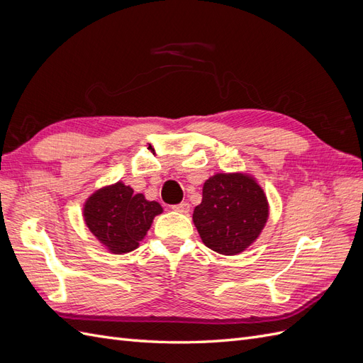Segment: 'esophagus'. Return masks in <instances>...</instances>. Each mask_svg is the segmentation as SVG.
I'll list each match as a JSON object with an SVG mask.
<instances>
[{"label": "esophagus", "mask_w": 363, "mask_h": 363, "mask_svg": "<svg viewBox=\"0 0 363 363\" xmlns=\"http://www.w3.org/2000/svg\"><path fill=\"white\" fill-rule=\"evenodd\" d=\"M172 208L175 212H180V213H189V211H191V204L188 203V201H183V203H180V204H175V206H172Z\"/></svg>", "instance_id": "1"}]
</instances>
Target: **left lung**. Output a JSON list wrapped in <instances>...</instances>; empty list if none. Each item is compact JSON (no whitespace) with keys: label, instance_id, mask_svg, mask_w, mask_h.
<instances>
[{"label":"left lung","instance_id":"1","mask_svg":"<svg viewBox=\"0 0 363 363\" xmlns=\"http://www.w3.org/2000/svg\"><path fill=\"white\" fill-rule=\"evenodd\" d=\"M269 216L267 195L248 174H215L203 186L194 224L206 247L224 256L247 250Z\"/></svg>","mask_w":363,"mask_h":363}]
</instances>
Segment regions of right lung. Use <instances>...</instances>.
<instances>
[{
	"label": "right lung",
	"mask_w": 363,
	"mask_h": 363,
	"mask_svg": "<svg viewBox=\"0 0 363 363\" xmlns=\"http://www.w3.org/2000/svg\"><path fill=\"white\" fill-rule=\"evenodd\" d=\"M162 212L157 201H148L144 194H133L123 182L95 191L83 207L87 228L113 255L138 248L152 219Z\"/></svg>",
	"instance_id": "add662e5"
}]
</instances>
